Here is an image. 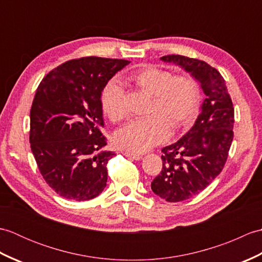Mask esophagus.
<instances>
[{
    "label": "esophagus",
    "mask_w": 262,
    "mask_h": 262,
    "mask_svg": "<svg viewBox=\"0 0 262 262\" xmlns=\"http://www.w3.org/2000/svg\"><path fill=\"white\" fill-rule=\"evenodd\" d=\"M121 153L125 155L127 158H132L133 160H136V161H140L142 160V154H138V153H132V152H128V151H121Z\"/></svg>",
    "instance_id": "34e87169"
}]
</instances>
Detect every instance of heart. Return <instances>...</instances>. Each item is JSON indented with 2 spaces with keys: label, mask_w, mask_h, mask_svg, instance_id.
Instances as JSON below:
<instances>
[{
  "label": "heart",
  "mask_w": 262,
  "mask_h": 262,
  "mask_svg": "<svg viewBox=\"0 0 262 262\" xmlns=\"http://www.w3.org/2000/svg\"><path fill=\"white\" fill-rule=\"evenodd\" d=\"M127 80L152 97L144 118L128 122L115 133L117 146L128 152H145L168 138L170 129H180L194 119L200 103V89L189 75H176L169 71L147 66L133 72ZM101 105L111 121L126 117L124 89L117 81L103 88Z\"/></svg>",
  "instance_id": "obj_1"
}]
</instances>
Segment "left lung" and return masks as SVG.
Here are the masks:
<instances>
[{"label":"left lung","instance_id":"8db88e82","mask_svg":"<svg viewBox=\"0 0 262 262\" xmlns=\"http://www.w3.org/2000/svg\"><path fill=\"white\" fill-rule=\"evenodd\" d=\"M160 59L190 73L205 94L193 126L162 148L163 168L151 183L155 194L178 203L203 191L223 170L233 141L234 108L223 76L204 60L181 55Z\"/></svg>","mask_w":262,"mask_h":262}]
</instances>
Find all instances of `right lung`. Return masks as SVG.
Wrapping results in <instances>:
<instances>
[{
    "instance_id": "obj_1",
    "label": "right lung",
    "mask_w": 262,
    "mask_h": 262,
    "mask_svg": "<svg viewBox=\"0 0 262 262\" xmlns=\"http://www.w3.org/2000/svg\"><path fill=\"white\" fill-rule=\"evenodd\" d=\"M129 60L82 57L69 60L43 77L30 110V144L38 169L53 190L83 202L107 186L101 93Z\"/></svg>"
}]
</instances>
